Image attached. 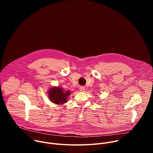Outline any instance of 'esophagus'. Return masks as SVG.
I'll return each instance as SVG.
<instances>
[{"instance_id":"esophagus-1","label":"esophagus","mask_w":153,"mask_h":153,"mask_svg":"<svg viewBox=\"0 0 153 153\" xmlns=\"http://www.w3.org/2000/svg\"><path fill=\"white\" fill-rule=\"evenodd\" d=\"M79 90H80V91H84V90H85V87H83V86H80V88H79Z\"/></svg>"}]
</instances>
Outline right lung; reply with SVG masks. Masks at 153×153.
I'll use <instances>...</instances> for the list:
<instances>
[{
  "instance_id": "right-lung-1",
  "label": "right lung",
  "mask_w": 153,
  "mask_h": 153,
  "mask_svg": "<svg viewBox=\"0 0 153 153\" xmlns=\"http://www.w3.org/2000/svg\"><path fill=\"white\" fill-rule=\"evenodd\" d=\"M71 94L69 90L65 91L60 87H52L48 91L50 100L56 104H63L67 102V98Z\"/></svg>"
}]
</instances>
